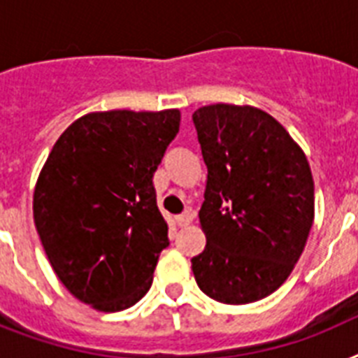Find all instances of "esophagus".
Returning a JSON list of instances; mask_svg holds the SVG:
<instances>
[{"label": "esophagus", "mask_w": 358, "mask_h": 358, "mask_svg": "<svg viewBox=\"0 0 358 358\" xmlns=\"http://www.w3.org/2000/svg\"><path fill=\"white\" fill-rule=\"evenodd\" d=\"M191 221H193V213H191L189 210H185L184 213L176 215V223H178V227H187Z\"/></svg>", "instance_id": "34e87169"}]
</instances>
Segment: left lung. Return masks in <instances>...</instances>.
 Returning a JSON list of instances; mask_svg holds the SVG:
<instances>
[{"mask_svg": "<svg viewBox=\"0 0 358 358\" xmlns=\"http://www.w3.org/2000/svg\"><path fill=\"white\" fill-rule=\"evenodd\" d=\"M208 167L199 219L206 249L191 258L199 288L224 305L271 295L289 277L314 221L305 154L271 115L215 103L193 113Z\"/></svg>", "mask_w": 358, "mask_h": 358, "instance_id": "1", "label": "left lung"}]
</instances>
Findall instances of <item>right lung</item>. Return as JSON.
I'll use <instances>...</instances> for the list:
<instances>
[{"label": "right lung", "instance_id": "add662e5", "mask_svg": "<svg viewBox=\"0 0 358 358\" xmlns=\"http://www.w3.org/2000/svg\"><path fill=\"white\" fill-rule=\"evenodd\" d=\"M180 128L178 109L103 111L53 145L33 196L42 247L70 294L102 312L135 305L169 247L152 176Z\"/></svg>", "mask_w": 358, "mask_h": 358}]
</instances>
